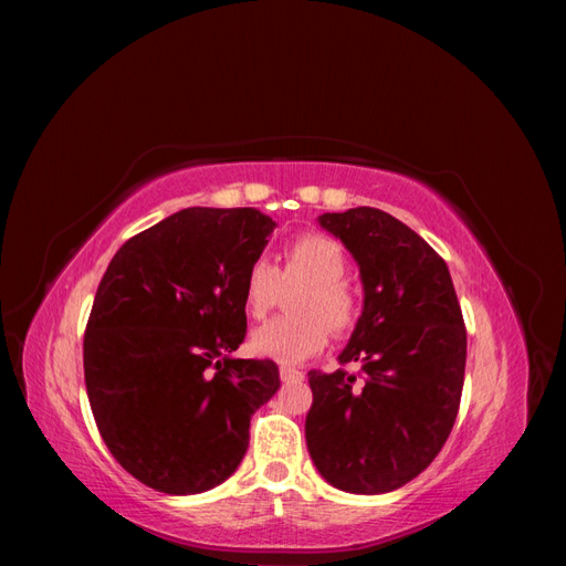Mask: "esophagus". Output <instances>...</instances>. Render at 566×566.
<instances>
[{
	"instance_id": "esophagus-1",
	"label": "esophagus",
	"mask_w": 566,
	"mask_h": 566,
	"mask_svg": "<svg viewBox=\"0 0 566 566\" xmlns=\"http://www.w3.org/2000/svg\"><path fill=\"white\" fill-rule=\"evenodd\" d=\"M281 380L283 382H300V380H304V373L297 370V368L281 366Z\"/></svg>"
}]
</instances>
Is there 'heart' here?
Listing matches in <instances>:
<instances>
[{"instance_id": "obj_1", "label": "heart", "mask_w": 566, "mask_h": 566, "mask_svg": "<svg viewBox=\"0 0 566 566\" xmlns=\"http://www.w3.org/2000/svg\"><path fill=\"white\" fill-rule=\"evenodd\" d=\"M347 254L333 238L304 233L283 250V266L264 256L248 266L243 304L250 318L262 321L279 304L283 287L302 285L293 310L297 316L273 318L250 337L256 356L283 366H295L328 345L331 331L347 335L361 314V304L347 276Z\"/></svg>"}]
</instances>
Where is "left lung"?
<instances>
[{
	"label": "left lung",
	"instance_id": "obj_1",
	"mask_svg": "<svg viewBox=\"0 0 566 566\" xmlns=\"http://www.w3.org/2000/svg\"><path fill=\"white\" fill-rule=\"evenodd\" d=\"M318 224L356 260L364 312L337 356L358 373L310 370L306 449L335 489L387 493L430 465L453 430L465 323L447 262L403 221L354 208Z\"/></svg>",
	"mask_w": 566,
	"mask_h": 566
}]
</instances>
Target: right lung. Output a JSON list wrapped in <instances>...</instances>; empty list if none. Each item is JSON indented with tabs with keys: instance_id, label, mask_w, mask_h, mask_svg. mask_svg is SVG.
I'll return each mask as SVG.
<instances>
[{
	"instance_id": "right-lung-1",
	"label": "right lung",
	"mask_w": 566,
	"mask_h": 566,
	"mask_svg": "<svg viewBox=\"0 0 566 566\" xmlns=\"http://www.w3.org/2000/svg\"><path fill=\"white\" fill-rule=\"evenodd\" d=\"M276 221L188 208L115 252L84 333V382L108 451L142 484L188 495L229 479L250 418L281 387L269 358H233L243 281Z\"/></svg>"
}]
</instances>
